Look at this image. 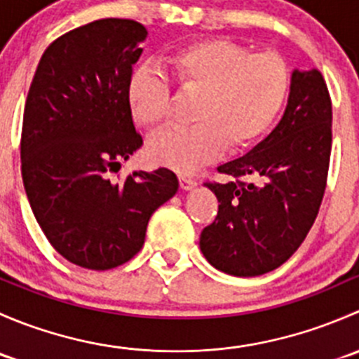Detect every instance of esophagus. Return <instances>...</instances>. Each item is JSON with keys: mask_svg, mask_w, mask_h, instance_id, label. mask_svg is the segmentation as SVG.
Listing matches in <instances>:
<instances>
[{"mask_svg": "<svg viewBox=\"0 0 359 359\" xmlns=\"http://www.w3.org/2000/svg\"><path fill=\"white\" fill-rule=\"evenodd\" d=\"M179 182H180V187H182L184 191H191L196 187V180L193 179V177H187V175H179Z\"/></svg>", "mask_w": 359, "mask_h": 359, "instance_id": "obj_1", "label": "esophagus"}]
</instances>
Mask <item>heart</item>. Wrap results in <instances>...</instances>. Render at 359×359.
<instances>
[{
  "instance_id": "b5f03b06",
  "label": "heart",
  "mask_w": 359,
  "mask_h": 359,
  "mask_svg": "<svg viewBox=\"0 0 359 359\" xmlns=\"http://www.w3.org/2000/svg\"><path fill=\"white\" fill-rule=\"evenodd\" d=\"M184 92L201 93L194 111L198 125L168 128L151 137L147 154L177 172H193L222 153L255 142L274 121L287 99L290 72L274 52L250 53L229 39H203L177 50L168 60ZM170 85L142 66L128 81V102L140 125L156 128L168 116Z\"/></svg>"
}]
</instances>
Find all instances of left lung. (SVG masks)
Returning a JSON list of instances; mask_svg holds the SVG:
<instances>
[{
  "instance_id": "obj_1",
  "label": "left lung",
  "mask_w": 359,
  "mask_h": 359,
  "mask_svg": "<svg viewBox=\"0 0 359 359\" xmlns=\"http://www.w3.org/2000/svg\"><path fill=\"white\" fill-rule=\"evenodd\" d=\"M332 151V102L318 69H293L280 123L245 156L220 165L236 180L206 182L219 200L200 248L215 269L260 276L287 262L320 210ZM241 176L252 178L243 183Z\"/></svg>"
}]
</instances>
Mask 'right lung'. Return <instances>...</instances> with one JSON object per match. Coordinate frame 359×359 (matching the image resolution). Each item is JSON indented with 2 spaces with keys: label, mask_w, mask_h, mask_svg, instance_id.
Returning a JSON list of instances; mask_svg holds the SVG:
<instances>
[{
  "label": "right lung",
  "mask_w": 359,
  "mask_h": 359,
  "mask_svg": "<svg viewBox=\"0 0 359 359\" xmlns=\"http://www.w3.org/2000/svg\"><path fill=\"white\" fill-rule=\"evenodd\" d=\"M146 38L147 29L128 19L66 32L43 53L25 100L20 161L29 205L52 247L86 269L128 262L151 215L179 191L168 168L111 179L142 146L128 81Z\"/></svg>",
  "instance_id": "right-lung-1"
}]
</instances>
